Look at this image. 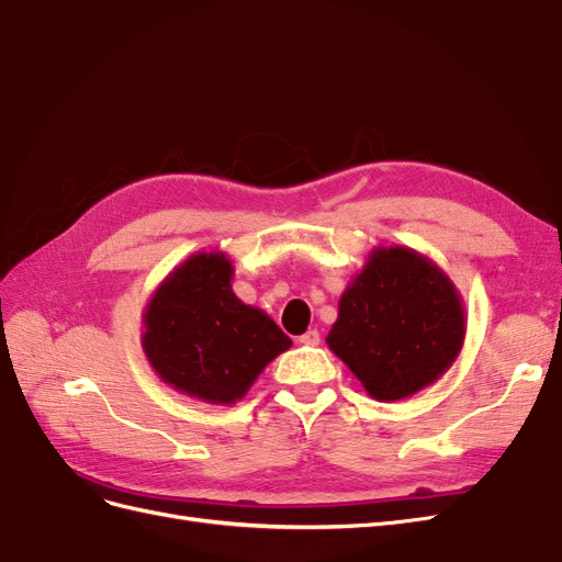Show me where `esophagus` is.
<instances>
[{"mask_svg":"<svg viewBox=\"0 0 562 562\" xmlns=\"http://www.w3.org/2000/svg\"><path fill=\"white\" fill-rule=\"evenodd\" d=\"M318 342H321L318 330H307L304 335H300V345H304V347H316Z\"/></svg>","mask_w":562,"mask_h":562,"instance_id":"obj_1","label":"esophagus"}]
</instances>
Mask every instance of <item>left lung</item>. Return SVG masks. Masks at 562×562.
Wrapping results in <instances>:
<instances>
[{"mask_svg":"<svg viewBox=\"0 0 562 562\" xmlns=\"http://www.w3.org/2000/svg\"><path fill=\"white\" fill-rule=\"evenodd\" d=\"M467 333L454 283L422 252H370L339 297L328 347L378 401H401L454 363Z\"/></svg>","mask_w":562,"mask_h":562,"instance_id":"obj_1","label":"left lung"}]
</instances>
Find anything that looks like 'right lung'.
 Wrapping results in <instances>:
<instances>
[{
	"instance_id": "1",
	"label": "right lung",
	"mask_w": 562,
	"mask_h": 562,
	"mask_svg": "<svg viewBox=\"0 0 562 562\" xmlns=\"http://www.w3.org/2000/svg\"><path fill=\"white\" fill-rule=\"evenodd\" d=\"M225 252H196L151 295L143 349L157 375L182 394L229 405L246 396L267 363L291 347L262 310L232 291Z\"/></svg>"
}]
</instances>
